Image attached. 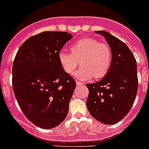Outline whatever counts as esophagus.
Segmentation results:
<instances>
[{"instance_id": "esophagus-1", "label": "esophagus", "mask_w": 149, "mask_h": 149, "mask_svg": "<svg viewBox=\"0 0 149 149\" xmlns=\"http://www.w3.org/2000/svg\"><path fill=\"white\" fill-rule=\"evenodd\" d=\"M82 84H84L81 82H80V81H76V85H77V86H81V85H82Z\"/></svg>"}]
</instances>
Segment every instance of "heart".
Masks as SVG:
<instances>
[{"instance_id":"b5f03b06","label":"heart","mask_w":149,"mask_h":149,"mask_svg":"<svg viewBox=\"0 0 149 149\" xmlns=\"http://www.w3.org/2000/svg\"><path fill=\"white\" fill-rule=\"evenodd\" d=\"M58 58L63 68L68 74L73 73L81 63L83 67L74 74L76 78L86 80L93 76L95 78H101L110 68L112 52L107 44L92 38H86L72 45L71 53L60 52Z\"/></svg>"}]
</instances>
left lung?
I'll return each instance as SVG.
<instances>
[{
  "instance_id": "obj_1",
  "label": "left lung",
  "mask_w": 149,
  "mask_h": 149,
  "mask_svg": "<svg viewBox=\"0 0 149 149\" xmlns=\"http://www.w3.org/2000/svg\"><path fill=\"white\" fill-rule=\"evenodd\" d=\"M102 35L112 52V62L104 77L86 84L89 96L86 107L95 119L105 125L122 120L132 107L138 89L136 59L126 44L103 30Z\"/></svg>"
}]
</instances>
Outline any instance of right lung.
<instances>
[{
    "instance_id": "1",
    "label": "right lung",
    "mask_w": 149,
    "mask_h": 149,
    "mask_svg": "<svg viewBox=\"0 0 149 149\" xmlns=\"http://www.w3.org/2000/svg\"><path fill=\"white\" fill-rule=\"evenodd\" d=\"M72 35L45 31L21 45L13 65V88L18 105L30 122L43 129L64 121L76 87L58 55Z\"/></svg>"
}]
</instances>
